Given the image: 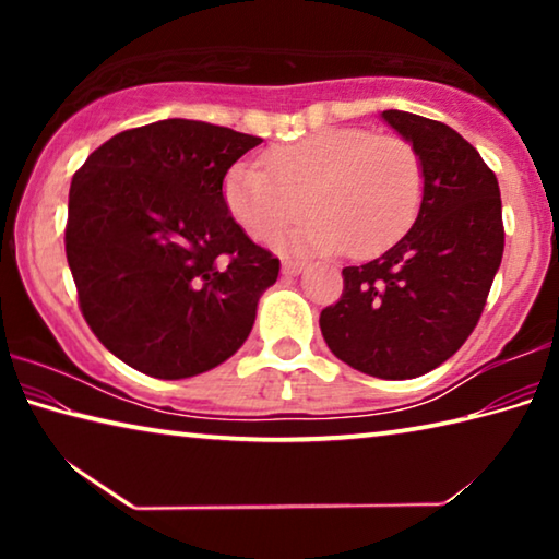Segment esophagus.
Here are the masks:
<instances>
[{"instance_id": "esophagus-1", "label": "esophagus", "mask_w": 559, "mask_h": 559, "mask_svg": "<svg viewBox=\"0 0 559 559\" xmlns=\"http://www.w3.org/2000/svg\"><path fill=\"white\" fill-rule=\"evenodd\" d=\"M306 271V263L300 261H283V276H300Z\"/></svg>"}]
</instances>
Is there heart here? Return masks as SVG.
<instances>
[{"label":"heart","instance_id":"heart-1","mask_svg":"<svg viewBox=\"0 0 559 559\" xmlns=\"http://www.w3.org/2000/svg\"><path fill=\"white\" fill-rule=\"evenodd\" d=\"M269 170L243 159L224 179V202L257 241L288 236L298 253L372 257L402 239L424 200V165L402 138L365 128H328L263 157Z\"/></svg>","mask_w":559,"mask_h":559}]
</instances>
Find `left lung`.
<instances>
[{
    "mask_svg": "<svg viewBox=\"0 0 559 559\" xmlns=\"http://www.w3.org/2000/svg\"><path fill=\"white\" fill-rule=\"evenodd\" d=\"M382 118L421 159V210L390 251L343 269V296L320 313V330L355 370L412 380L478 325L503 259V212L493 169L456 130L404 110Z\"/></svg>",
    "mask_w": 559,
    "mask_h": 559,
    "instance_id": "left-lung-1",
    "label": "left lung"
}]
</instances>
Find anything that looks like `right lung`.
Masks as SVG:
<instances>
[{"label": "right lung", "instance_id": "1", "mask_svg": "<svg viewBox=\"0 0 559 559\" xmlns=\"http://www.w3.org/2000/svg\"><path fill=\"white\" fill-rule=\"evenodd\" d=\"M259 143L169 118L118 132L73 175L66 259L81 313L132 370L185 380L249 337L281 261L234 222L222 185Z\"/></svg>", "mask_w": 559, "mask_h": 559}]
</instances>
